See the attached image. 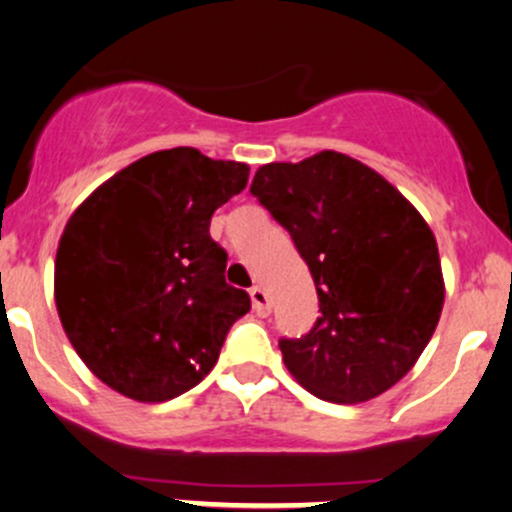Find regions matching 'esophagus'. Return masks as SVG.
I'll use <instances>...</instances> for the list:
<instances>
[{
    "mask_svg": "<svg viewBox=\"0 0 512 512\" xmlns=\"http://www.w3.org/2000/svg\"><path fill=\"white\" fill-rule=\"evenodd\" d=\"M249 295H251V305H254V312L258 317L271 315V300H268L266 290H263L261 285H254V288L249 290Z\"/></svg>",
    "mask_w": 512,
    "mask_h": 512,
    "instance_id": "obj_1",
    "label": "esophagus"
}]
</instances>
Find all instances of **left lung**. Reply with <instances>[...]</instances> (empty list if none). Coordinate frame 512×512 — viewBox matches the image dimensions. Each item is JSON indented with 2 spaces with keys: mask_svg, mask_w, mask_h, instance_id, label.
Here are the masks:
<instances>
[{
  "mask_svg": "<svg viewBox=\"0 0 512 512\" xmlns=\"http://www.w3.org/2000/svg\"><path fill=\"white\" fill-rule=\"evenodd\" d=\"M251 192L293 236L320 298L310 334L280 339L288 371L329 403L386 393L417 364L442 315L430 224L381 173L337 151L266 163Z\"/></svg>",
  "mask_w": 512,
  "mask_h": 512,
  "instance_id": "left-lung-1",
  "label": "left lung"
}]
</instances>
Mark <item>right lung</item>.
I'll return each instance as SVG.
<instances>
[{"label": "right lung", "mask_w": 512, "mask_h": 512, "mask_svg": "<svg viewBox=\"0 0 512 512\" xmlns=\"http://www.w3.org/2000/svg\"><path fill=\"white\" fill-rule=\"evenodd\" d=\"M246 183V163L178 146L114 173L70 214L53 278L58 317L112 390L163 403L217 364L251 300L224 280L227 251L210 219Z\"/></svg>", "instance_id": "right-lung-1"}]
</instances>
